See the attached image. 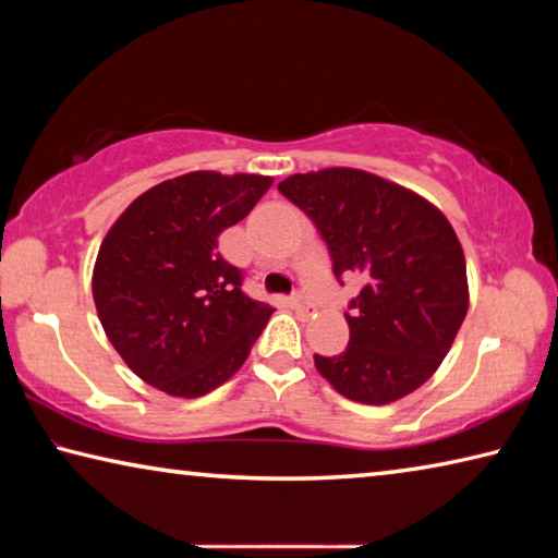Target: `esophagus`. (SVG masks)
Listing matches in <instances>:
<instances>
[{"mask_svg":"<svg viewBox=\"0 0 558 558\" xmlns=\"http://www.w3.org/2000/svg\"><path fill=\"white\" fill-rule=\"evenodd\" d=\"M290 305L298 310V313L302 315H310L313 313V300H310L307 295H302V292H295V295L290 298Z\"/></svg>","mask_w":558,"mask_h":558,"instance_id":"obj_1","label":"esophagus"}]
</instances>
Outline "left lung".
Masks as SVG:
<instances>
[{
  "label": "left lung",
  "mask_w": 558,
  "mask_h": 558,
  "mask_svg": "<svg viewBox=\"0 0 558 558\" xmlns=\"http://www.w3.org/2000/svg\"><path fill=\"white\" fill-rule=\"evenodd\" d=\"M280 194L323 235L332 270L366 286L344 313L349 344L315 366L347 399L384 405L426 384L468 315L465 256L436 206L362 169L292 174Z\"/></svg>",
  "instance_id": "left-lung-1"
}]
</instances>
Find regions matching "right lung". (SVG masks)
Instances as JSON below:
<instances>
[{
	"label": "right lung",
	"instance_id": "add662e5",
	"mask_svg": "<svg viewBox=\"0 0 558 558\" xmlns=\"http://www.w3.org/2000/svg\"><path fill=\"white\" fill-rule=\"evenodd\" d=\"M270 177L189 172L147 189L100 243L93 300L110 344L140 379L179 399L241 369L272 307L243 292L219 253Z\"/></svg>",
	"mask_w": 558,
	"mask_h": 558
}]
</instances>
